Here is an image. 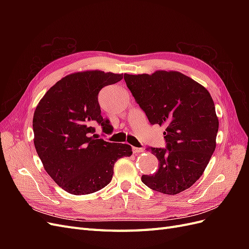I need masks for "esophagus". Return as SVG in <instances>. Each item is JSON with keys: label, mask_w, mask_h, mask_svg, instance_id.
Instances as JSON below:
<instances>
[{"label": "esophagus", "mask_w": 249, "mask_h": 249, "mask_svg": "<svg viewBox=\"0 0 249 249\" xmlns=\"http://www.w3.org/2000/svg\"><path fill=\"white\" fill-rule=\"evenodd\" d=\"M132 150H133V153H134V154H140V153H143V152H144V149L141 148V147H133V148H132Z\"/></svg>", "instance_id": "1"}]
</instances>
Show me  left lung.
<instances>
[{"mask_svg":"<svg viewBox=\"0 0 249 249\" xmlns=\"http://www.w3.org/2000/svg\"><path fill=\"white\" fill-rule=\"evenodd\" d=\"M126 86L152 124L164 125L166 148H147L159 169L142 176L148 188L175 195L202 176L216 147L219 122L208 90L184 73H124Z\"/></svg>","mask_w":249,"mask_h":249,"instance_id":"1","label":"left lung"}]
</instances>
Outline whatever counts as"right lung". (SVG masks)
I'll list each match as a JSON object with an SVG mask.
<instances>
[{
  "mask_svg": "<svg viewBox=\"0 0 249 249\" xmlns=\"http://www.w3.org/2000/svg\"><path fill=\"white\" fill-rule=\"evenodd\" d=\"M123 73L86 71L69 74L52 86L33 116L34 145L54 182L74 195L89 194L107 186L115 162L132 155L124 143L97 139L93 125L111 126L101 115L100 90L115 84Z\"/></svg>",
  "mask_w": 249,
  "mask_h": 249,
  "instance_id": "obj_1",
  "label": "right lung"
}]
</instances>
